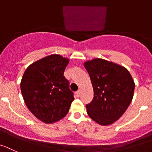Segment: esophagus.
Returning a JSON list of instances; mask_svg holds the SVG:
<instances>
[{"label":"esophagus","instance_id":"34e87169","mask_svg":"<svg viewBox=\"0 0 152 152\" xmlns=\"http://www.w3.org/2000/svg\"><path fill=\"white\" fill-rule=\"evenodd\" d=\"M80 94H81V91L79 90V91H77L76 92V95L78 97H79V96H80Z\"/></svg>","mask_w":152,"mask_h":152}]
</instances>
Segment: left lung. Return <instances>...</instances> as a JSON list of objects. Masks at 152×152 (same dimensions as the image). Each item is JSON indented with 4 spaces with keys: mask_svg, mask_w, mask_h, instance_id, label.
Returning <instances> with one entry per match:
<instances>
[{
    "mask_svg": "<svg viewBox=\"0 0 152 152\" xmlns=\"http://www.w3.org/2000/svg\"><path fill=\"white\" fill-rule=\"evenodd\" d=\"M84 66L94 89L93 100L86 105L88 115L102 125L113 124L131 103L135 88L133 78L124 66L103 59H93Z\"/></svg>",
    "mask_w": 152,
    "mask_h": 152,
    "instance_id": "8db88e82",
    "label": "left lung"
}]
</instances>
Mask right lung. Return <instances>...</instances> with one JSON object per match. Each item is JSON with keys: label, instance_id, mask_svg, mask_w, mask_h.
<instances>
[{"label": "right lung", "instance_id": "right-lung-1", "mask_svg": "<svg viewBox=\"0 0 152 152\" xmlns=\"http://www.w3.org/2000/svg\"><path fill=\"white\" fill-rule=\"evenodd\" d=\"M67 58L52 55L30 65L20 87L25 104L35 117L45 123L63 118L74 100L64 72Z\"/></svg>", "mask_w": 152, "mask_h": 152}]
</instances>
